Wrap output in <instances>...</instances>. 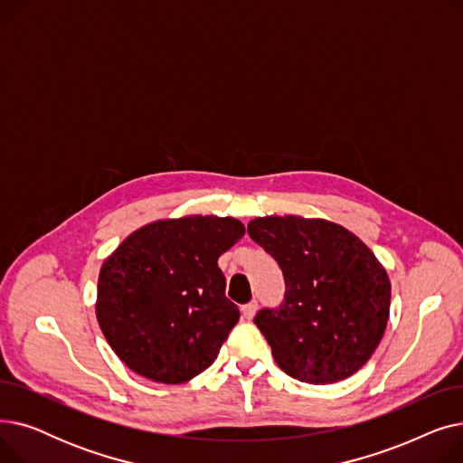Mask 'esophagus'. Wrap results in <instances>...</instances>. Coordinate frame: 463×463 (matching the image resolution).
Wrapping results in <instances>:
<instances>
[{
    "label": "esophagus",
    "instance_id": "1",
    "mask_svg": "<svg viewBox=\"0 0 463 463\" xmlns=\"http://www.w3.org/2000/svg\"><path fill=\"white\" fill-rule=\"evenodd\" d=\"M255 311H257V302H255V300H253V302H250V304H244V306H241V315H244L246 319H253Z\"/></svg>",
    "mask_w": 463,
    "mask_h": 463
}]
</instances>
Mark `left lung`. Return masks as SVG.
<instances>
[{"label": "left lung", "instance_id": "left-lung-1", "mask_svg": "<svg viewBox=\"0 0 463 463\" xmlns=\"http://www.w3.org/2000/svg\"><path fill=\"white\" fill-rule=\"evenodd\" d=\"M248 232L285 279L283 304L255 317L278 366L311 384L356 373L391 313V279L372 250L326 219L266 215L251 219Z\"/></svg>", "mask_w": 463, "mask_h": 463}]
</instances>
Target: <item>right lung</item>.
<instances>
[{"label":"right lung","instance_id":"add662e5","mask_svg":"<svg viewBox=\"0 0 463 463\" xmlns=\"http://www.w3.org/2000/svg\"><path fill=\"white\" fill-rule=\"evenodd\" d=\"M244 232L234 217L159 219L107 257L97 281V323L129 370L180 384L212 366L240 319L217 259Z\"/></svg>","mask_w":463,"mask_h":463}]
</instances>
